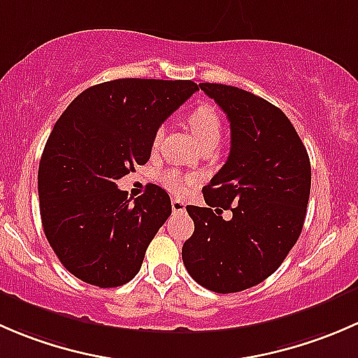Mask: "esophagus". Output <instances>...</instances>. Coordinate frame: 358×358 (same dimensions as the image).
Listing matches in <instances>:
<instances>
[{
  "label": "esophagus",
  "instance_id": "esophagus-1",
  "mask_svg": "<svg viewBox=\"0 0 358 358\" xmlns=\"http://www.w3.org/2000/svg\"><path fill=\"white\" fill-rule=\"evenodd\" d=\"M171 209H173V213H175V215H183V213L187 211L185 202L180 201V199H173L171 201Z\"/></svg>",
  "mask_w": 358,
  "mask_h": 358
}]
</instances>
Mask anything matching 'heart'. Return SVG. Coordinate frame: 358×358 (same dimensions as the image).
Masks as SVG:
<instances>
[{
  "mask_svg": "<svg viewBox=\"0 0 358 358\" xmlns=\"http://www.w3.org/2000/svg\"><path fill=\"white\" fill-rule=\"evenodd\" d=\"M187 121H189L190 131L194 133L199 145H204V143L209 142H218L220 140V135H222V121H220V115L215 107H211L209 103H199V106L194 107L189 112ZM159 140H161V131H157L156 136H154V145H157ZM159 180H161L162 187L166 190H169V192L183 194L187 190V187L194 182V176L183 175L180 169L169 168L161 173Z\"/></svg>",
  "mask_w": 358,
  "mask_h": 358,
  "instance_id": "1",
  "label": "heart"
}]
</instances>
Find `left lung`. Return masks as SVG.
Listing matches in <instances>:
<instances>
[{
  "instance_id": "obj_1",
  "label": "left lung",
  "mask_w": 358,
  "mask_h": 358,
  "mask_svg": "<svg viewBox=\"0 0 358 358\" xmlns=\"http://www.w3.org/2000/svg\"><path fill=\"white\" fill-rule=\"evenodd\" d=\"M199 86L229 117L230 154L202 190L208 206H187L194 234L182 258L197 284L227 294L263 282L286 259L305 222L312 169L279 107L236 86Z\"/></svg>"
}]
</instances>
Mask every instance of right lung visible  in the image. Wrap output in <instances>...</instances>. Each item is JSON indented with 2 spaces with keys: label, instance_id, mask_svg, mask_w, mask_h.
I'll list each match as a JSON object with an SVG mask.
<instances>
[{
  "label": "right lung",
  "instance_id": "add662e5",
  "mask_svg": "<svg viewBox=\"0 0 358 358\" xmlns=\"http://www.w3.org/2000/svg\"><path fill=\"white\" fill-rule=\"evenodd\" d=\"M197 90L182 79L100 83L53 126L38 171L41 223L57 258L83 282L117 287L138 273L171 199L150 183L131 202L115 182L149 161L159 126Z\"/></svg>",
  "mask_w": 358,
  "mask_h": 358
}]
</instances>
